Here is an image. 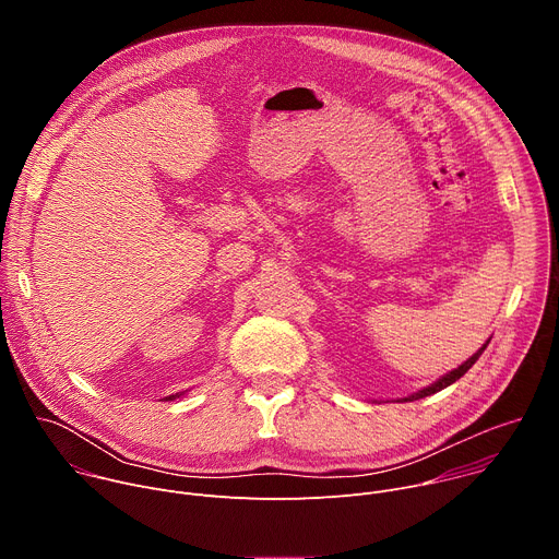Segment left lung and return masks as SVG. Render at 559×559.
<instances>
[{
  "mask_svg": "<svg viewBox=\"0 0 559 559\" xmlns=\"http://www.w3.org/2000/svg\"><path fill=\"white\" fill-rule=\"evenodd\" d=\"M487 345H489V341L477 349L466 362H462L457 369H453V371H449V373H444L442 378H438L433 384H429V386H425V389H420V391H416V393H412V395H407V397H403V403H412V401H420V397H427V395H431V393H438V391H442L444 386H449V384H453L455 380H460L473 365H475V360L483 356V352L487 349Z\"/></svg>",
  "mask_w": 559,
  "mask_h": 559,
  "instance_id": "left-lung-1",
  "label": "left lung"
}]
</instances>
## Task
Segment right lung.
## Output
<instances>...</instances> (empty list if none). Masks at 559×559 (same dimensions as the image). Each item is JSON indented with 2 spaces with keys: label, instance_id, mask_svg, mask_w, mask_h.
<instances>
[{
  "label": "right lung",
  "instance_id": "1",
  "mask_svg": "<svg viewBox=\"0 0 559 559\" xmlns=\"http://www.w3.org/2000/svg\"><path fill=\"white\" fill-rule=\"evenodd\" d=\"M179 395H181V393H175V395H168V397H166V401H175V397H179Z\"/></svg>",
  "mask_w": 559,
  "mask_h": 559
}]
</instances>
